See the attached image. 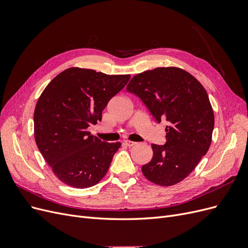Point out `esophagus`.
<instances>
[{"label":"esophagus","mask_w":248,"mask_h":248,"mask_svg":"<svg viewBox=\"0 0 248 248\" xmlns=\"http://www.w3.org/2000/svg\"><path fill=\"white\" fill-rule=\"evenodd\" d=\"M124 144H125L126 146H128V147H133V146H136V145L138 144V142L129 140H126L124 141Z\"/></svg>","instance_id":"34e87169"}]
</instances>
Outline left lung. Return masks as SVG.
Masks as SVG:
<instances>
[{
    "label": "left lung",
    "mask_w": 248,
    "mask_h": 248,
    "mask_svg": "<svg viewBox=\"0 0 248 248\" xmlns=\"http://www.w3.org/2000/svg\"><path fill=\"white\" fill-rule=\"evenodd\" d=\"M126 89L157 121H168L167 144L151 145L153 157L141 167L142 174L160 186L183 181L211 145L214 114L205 88L190 73L171 66L139 73Z\"/></svg>",
    "instance_id": "1"
}]
</instances>
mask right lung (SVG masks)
<instances>
[{
    "mask_svg": "<svg viewBox=\"0 0 248 248\" xmlns=\"http://www.w3.org/2000/svg\"><path fill=\"white\" fill-rule=\"evenodd\" d=\"M129 74L109 76L71 67L43 90L34 110V137L59 180L74 188L96 185L107 175L121 142L101 141L87 131L101 121L108 102Z\"/></svg>",
    "mask_w": 248,
    "mask_h": 248,
    "instance_id": "1",
    "label": "right lung"
}]
</instances>
